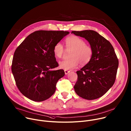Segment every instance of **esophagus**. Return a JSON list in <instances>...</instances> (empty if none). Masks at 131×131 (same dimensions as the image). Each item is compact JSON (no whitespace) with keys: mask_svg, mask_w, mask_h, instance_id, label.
I'll list each match as a JSON object with an SVG mask.
<instances>
[{"mask_svg":"<svg viewBox=\"0 0 131 131\" xmlns=\"http://www.w3.org/2000/svg\"><path fill=\"white\" fill-rule=\"evenodd\" d=\"M64 71H65V74H67L70 72V71H69V70H64Z\"/></svg>","mask_w":131,"mask_h":131,"instance_id":"1","label":"esophagus"}]
</instances>
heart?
<instances>
[{
    "label": "heart",
    "instance_id": "b5f03b06",
    "mask_svg": "<svg viewBox=\"0 0 131 131\" xmlns=\"http://www.w3.org/2000/svg\"><path fill=\"white\" fill-rule=\"evenodd\" d=\"M66 50L71 51L70 59L63 60L59 63L61 68L65 70H71L75 68L80 64L85 65L91 60L93 49L92 47L85 44V41L77 36H71L65 40ZM53 53L56 57L61 59L63 57L66 51L63 46L60 43H57L53 48Z\"/></svg>",
    "mask_w": 131,
    "mask_h": 131
}]
</instances>
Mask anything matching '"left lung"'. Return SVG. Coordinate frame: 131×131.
I'll return each instance as SVG.
<instances>
[{
  "label": "left lung",
  "mask_w": 131,
  "mask_h": 131,
  "mask_svg": "<svg viewBox=\"0 0 131 131\" xmlns=\"http://www.w3.org/2000/svg\"><path fill=\"white\" fill-rule=\"evenodd\" d=\"M71 34L84 38L93 49L90 62L76 72L74 86L77 94L88 100L101 97L115 82L119 61L110 42L94 30L72 31Z\"/></svg>",
  "instance_id": "obj_1"
}]
</instances>
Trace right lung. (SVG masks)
I'll use <instances>...</instances> for the list:
<instances>
[{
	"label": "right lung",
	"mask_w": 131,
	"mask_h": 131,
	"mask_svg": "<svg viewBox=\"0 0 131 131\" xmlns=\"http://www.w3.org/2000/svg\"><path fill=\"white\" fill-rule=\"evenodd\" d=\"M68 34L62 30L35 31L16 49L11 70L18 89L25 97L42 102L54 94L65 72L50 70L59 66L53 50Z\"/></svg>",
	"instance_id": "right-lung-1"
}]
</instances>
